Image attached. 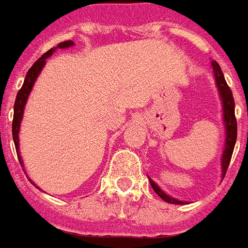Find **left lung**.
Segmentation results:
<instances>
[{
  "label": "left lung",
  "instance_id": "8db88e82",
  "mask_svg": "<svg viewBox=\"0 0 248 248\" xmlns=\"http://www.w3.org/2000/svg\"><path fill=\"white\" fill-rule=\"evenodd\" d=\"M213 73H214V78H216V85H217L218 93H219V98L222 102V118H223V124H225V147L221 156V170H222V177H225L226 170L229 168L230 160H232V151H234V146L236 142V119H235V104H234V98H232V93L230 88L227 85L225 76L221 71V67L217 62H212ZM150 184H151L152 189L155 190V193L164 200L166 202L175 203V205H185L188 203L186 201H181V200L173 199L170 194H167L163 189L159 188V185L152 180L151 177H148Z\"/></svg>",
  "mask_w": 248,
  "mask_h": 248
}]
</instances>
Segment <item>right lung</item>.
Here are the masks:
<instances>
[{
    "label": "right lung",
    "mask_w": 248,
    "mask_h": 248,
    "mask_svg": "<svg viewBox=\"0 0 248 248\" xmlns=\"http://www.w3.org/2000/svg\"><path fill=\"white\" fill-rule=\"evenodd\" d=\"M72 46H75V43H73L72 40L62 42V43H59L58 47L48 49L42 58L38 59L35 63L32 64V67L29 69L26 78H25V81H23V85H22V88L19 89V92H18V94H16V102H14V118H13V140H14V144H16V155H18V159H19V163H21L22 168H23V160H22L21 152H19V129H21V122L22 118H23L25 106H26L29 94H30V92L32 91V87H34L36 78H38V76H39L40 72H42V69L45 68L46 60H47L51 55L54 54L55 49L69 48V47H72ZM29 180H30V179H29ZM31 183H32V185H35L36 186V184H34V181H31ZM36 188H39V186H36Z\"/></svg>",
    "instance_id": "add662e5"
}]
</instances>
